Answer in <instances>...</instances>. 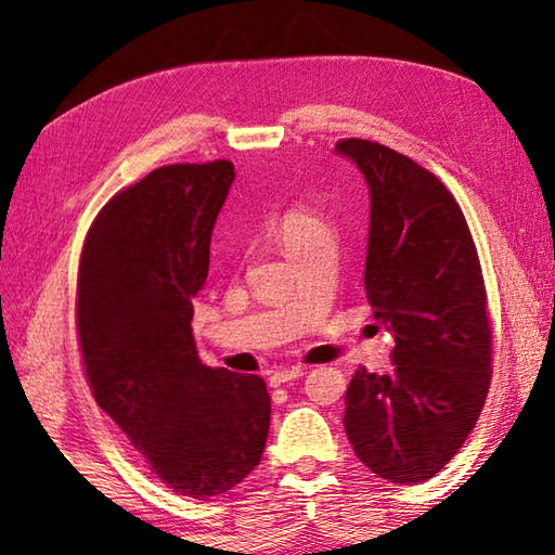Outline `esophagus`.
Listing matches in <instances>:
<instances>
[{"mask_svg":"<svg viewBox=\"0 0 555 555\" xmlns=\"http://www.w3.org/2000/svg\"><path fill=\"white\" fill-rule=\"evenodd\" d=\"M305 372H308V367H300V364H296V367H288V370H276V372H271V376H269V386H281L286 382L300 379Z\"/></svg>","mask_w":555,"mask_h":555,"instance_id":"obj_1","label":"esophagus"}]
</instances>
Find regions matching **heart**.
<instances>
[{
    "label": "heart",
    "instance_id": "b5f03b06",
    "mask_svg": "<svg viewBox=\"0 0 555 555\" xmlns=\"http://www.w3.org/2000/svg\"><path fill=\"white\" fill-rule=\"evenodd\" d=\"M320 231H326L324 223L317 219L312 211L302 209V207L288 209L279 221V238H281V243H284L288 253L293 250V247L300 245L302 241H308L310 235L320 233Z\"/></svg>",
    "mask_w": 555,
    "mask_h": 555
}]
</instances>
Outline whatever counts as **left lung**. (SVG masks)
Segmentation results:
<instances>
[{
	"label": "left lung",
	"instance_id": "1",
	"mask_svg": "<svg viewBox=\"0 0 555 555\" xmlns=\"http://www.w3.org/2000/svg\"><path fill=\"white\" fill-rule=\"evenodd\" d=\"M370 188L364 291L393 336L391 374L360 367L344 427L360 463L396 485H420L473 431L491 379V324L475 241L448 188L400 152L336 143Z\"/></svg>",
	"mask_w": 555,
	"mask_h": 555
}]
</instances>
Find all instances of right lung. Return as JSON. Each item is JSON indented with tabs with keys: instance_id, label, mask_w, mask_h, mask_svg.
Segmentation results:
<instances>
[{
	"instance_id": "add662e5",
	"label": "right lung",
	"mask_w": 555,
	"mask_h": 555,
	"mask_svg": "<svg viewBox=\"0 0 555 555\" xmlns=\"http://www.w3.org/2000/svg\"><path fill=\"white\" fill-rule=\"evenodd\" d=\"M233 179L227 159L150 171L102 207L78 269L92 396L150 473L197 501L253 473L271 417L267 384L199 362L191 328Z\"/></svg>"
}]
</instances>
